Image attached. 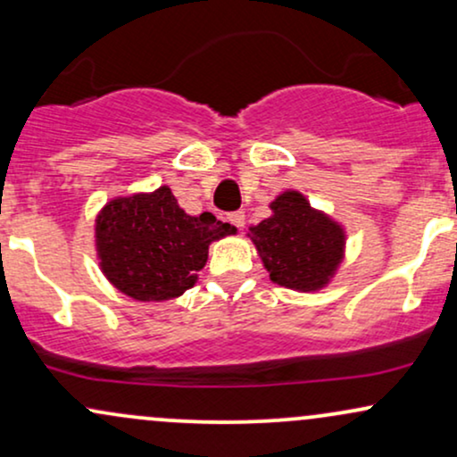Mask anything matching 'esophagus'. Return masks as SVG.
<instances>
[{
  "mask_svg": "<svg viewBox=\"0 0 457 457\" xmlns=\"http://www.w3.org/2000/svg\"><path fill=\"white\" fill-rule=\"evenodd\" d=\"M229 223L236 225L238 229L245 228V212L243 211H236V212H229Z\"/></svg>",
  "mask_w": 457,
  "mask_h": 457,
  "instance_id": "obj_1",
  "label": "esophagus"
}]
</instances>
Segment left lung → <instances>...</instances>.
<instances>
[{
	"label": "left lung",
	"mask_w": 457,
	"mask_h": 457,
	"mask_svg": "<svg viewBox=\"0 0 457 457\" xmlns=\"http://www.w3.org/2000/svg\"><path fill=\"white\" fill-rule=\"evenodd\" d=\"M270 208L272 217L249 228L270 281L298 291L326 287L343 262V228L298 191H285Z\"/></svg>",
	"instance_id": "1"
}]
</instances>
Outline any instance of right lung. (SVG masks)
<instances>
[{
    "instance_id": "1",
    "label": "right lung",
    "mask_w": 457,
    "mask_h": 457,
    "mask_svg": "<svg viewBox=\"0 0 457 457\" xmlns=\"http://www.w3.org/2000/svg\"><path fill=\"white\" fill-rule=\"evenodd\" d=\"M234 232V225L211 212L187 214L166 185L117 197L96 219L102 272L120 294L140 302L183 295L204 268L208 245Z\"/></svg>"
}]
</instances>
